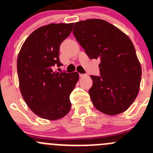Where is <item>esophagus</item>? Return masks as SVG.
Returning a JSON list of instances; mask_svg holds the SVG:
<instances>
[{
  "label": "esophagus",
  "mask_w": 153,
  "mask_h": 153,
  "mask_svg": "<svg viewBox=\"0 0 153 153\" xmlns=\"http://www.w3.org/2000/svg\"><path fill=\"white\" fill-rule=\"evenodd\" d=\"M86 75H85V74H81V73L79 74L80 78H84V77H85Z\"/></svg>",
  "instance_id": "1"
}]
</instances>
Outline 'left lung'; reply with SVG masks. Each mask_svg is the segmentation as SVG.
I'll return each instance as SVG.
<instances>
[{"label":"left lung","mask_w":153,"mask_h":153,"mask_svg":"<svg viewBox=\"0 0 153 153\" xmlns=\"http://www.w3.org/2000/svg\"><path fill=\"white\" fill-rule=\"evenodd\" d=\"M73 35L90 59L100 58V76L91 75L89 94L100 112H124L139 92L141 67L129 37L107 21L89 19L75 24Z\"/></svg>","instance_id":"obj_1"}]
</instances>
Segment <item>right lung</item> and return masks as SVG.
<instances>
[{"mask_svg":"<svg viewBox=\"0 0 153 153\" xmlns=\"http://www.w3.org/2000/svg\"><path fill=\"white\" fill-rule=\"evenodd\" d=\"M72 24H50L35 29L21 47L17 61L20 90L29 109L41 118L57 120L69 112V95L78 82L77 72L53 70L62 65L61 44L70 35Z\"/></svg>","mask_w":153,"mask_h":153,"instance_id":"right-lung-1","label":"right lung"}]
</instances>
